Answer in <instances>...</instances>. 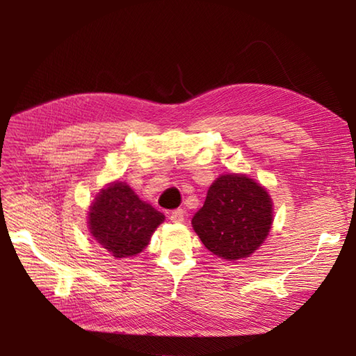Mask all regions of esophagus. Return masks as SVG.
<instances>
[{"label": "esophagus", "instance_id": "34e87169", "mask_svg": "<svg viewBox=\"0 0 356 356\" xmlns=\"http://www.w3.org/2000/svg\"><path fill=\"white\" fill-rule=\"evenodd\" d=\"M170 220L175 222V223H181V222L185 220V211L181 210V209H177V210H175V211H171Z\"/></svg>", "mask_w": 356, "mask_h": 356}]
</instances>
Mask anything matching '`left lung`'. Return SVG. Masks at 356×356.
<instances>
[{"instance_id": "left-lung-1", "label": "left lung", "mask_w": 356, "mask_h": 356, "mask_svg": "<svg viewBox=\"0 0 356 356\" xmlns=\"http://www.w3.org/2000/svg\"><path fill=\"white\" fill-rule=\"evenodd\" d=\"M273 225V200L267 189L246 175H222L192 228L213 255L227 261L249 258L267 238Z\"/></svg>"}]
</instances>
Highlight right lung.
<instances>
[{"instance_id": "right-lung-1", "label": "right lung", "mask_w": 356, "mask_h": 356, "mask_svg": "<svg viewBox=\"0 0 356 356\" xmlns=\"http://www.w3.org/2000/svg\"><path fill=\"white\" fill-rule=\"evenodd\" d=\"M164 219L125 181H113L101 189L88 211L90 236L115 258L136 257Z\"/></svg>"}]
</instances>
